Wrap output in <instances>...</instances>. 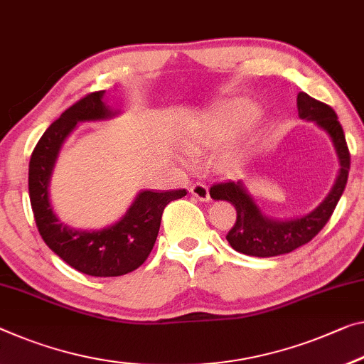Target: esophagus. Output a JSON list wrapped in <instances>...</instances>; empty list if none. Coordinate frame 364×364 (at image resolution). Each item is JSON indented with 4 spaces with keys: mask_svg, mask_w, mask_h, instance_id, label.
Returning <instances> with one entry per match:
<instances>
[{
    "mask_svg": "<svg viewBox=\"0 0 364 364\" xmlns=\"http://www.w3.org/2000/svg\"><path fill=\"white\" fill-rule=\"evenodd\" d=\"M190 193L200 201H210V192L205 183H193V186L190 187Z\"/></svg>",
    "mask_w": 364,
    "mask_h": 364,
    "instance_id": "1",
    "label": "esophagus"
}]
</instances>
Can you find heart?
Here are the masks:
<instances>
[{
	"mask_svg": "<svg viewBox=\"0 0 364 364\" xmlns=\"http://www.w3.org/2000/svg\"><path fill=\"white\" fill-rule=\"evenodd\" d=\"M259 117L260 109L252 100L232 99L215 104L213 107L195 115L183 127L182 144L193 153L220 149L252 127ZM255 148V139L235 141L223 151L221 167L225 171L237 169L254 154Z\"/></svg>",
	"mask_w": 364,
	"mask_h": 364,
	"instance_id": "obj_1",
	"label": "heart"
}]
</instances>
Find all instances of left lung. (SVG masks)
Masks as SVG:
<instances>
[{
	"label": "left lung",
	"mask_w": 364,
	"mask_h": 364,
	"mask_svg": "<svg viewBox=\"0 0 364 364\" xmlns=\"http://www.w3.org/2000/svg\"><path fill=\"white\" fill-rule=\"evenodd\" d=\"M298 114L299 119L314 122V125L331 138L338 159L337 178L327 197L314 210L289 220H277L268 216L257 203L244 181L216 183L211 187V198L228 201L237 211L236 225L228 232L226 239L234 250L244 255L277 257L293 252L294 249L309 242L331 220L348 181L350 153L343 128L333 109L307 96L306 92H299Z\"/></svg>",
	"instance_id": "8db88e82"
}]
</instances>
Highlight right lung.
I'll list each match as a JSON object with an SVG mask.
<instances>
[{
	"instance_id": "1",
	"label": "right lung",
	"mask_w": 364,
	"mask_h": 364,
	"mask_svg": "<svg viewBox=\"0 0 364 364\" xmlns=\"http://www.w3.org/2000/svg\"><path fill=\"white\" fill-rule=\"evenodd\" d=\"M120 114L107 105L105 91L87 94L47 128L29 163V197L38 232L53 254L91 277H120L136 270L153 250L166 205L187 193L139 190L125 215L100 229H77L60 220L50 200V183L66 138L77 124L110 120Z\"/></svg>"
}]
</instances>
